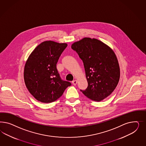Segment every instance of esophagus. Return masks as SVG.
<instances>
[{
  "label": "esophagus",
  "instance_id": "esophagus-1",
  "mask_svg": "<svg viewBox=\"0 0 146 146\" xmlns=\"http://www.w3.org/2000/svg\"><path fill=\"white\" fill-rule=\"evenodd\" d=\"M72 84H73V85H74V86H75L76 84H77V80H74V81H72Z\"/></svg>",
  "mask_w": 146,
  "mask_h": 146
}]
</instances>
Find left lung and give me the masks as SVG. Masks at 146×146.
I'll list each match as a JSON object with an SVG mask.
<instances>
[{
  "label": "left lung",
  "instance_id": "1",
  "mask_svg": "<svg viewBox=\"0 0 146 146\" xmlns=\"http://www.w3.org/2000/svg\"><path fill=\"white\" fill-rule=\"evenodd\" d=\"M71 48L84 62L88 82L87 89L80 91L93 101H101L113 92L119 80L115 52L101 41L89 37L74 43Z\"/></svg>",
  "mask_w": 146,
  "mask_h": 146
}]
</instances>
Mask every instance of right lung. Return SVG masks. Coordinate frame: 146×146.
Listing matches in <instances>:
<instances>
[{
  "label": "right lung",
  "mask_w": 146,
  "mask_h": 146,
  "mask_svg": "<svg viewBox=\"0 0 146 146\" xmlns=\"http://www.w3.org/2000/svg\"><path fill=\"white\" fill-rule=\"evenodd\" d=\"M67 46L66 43L45 41L34 50L27 60L25 82L29 93L40 102L56 101L71 85V82L62 79L56 67Z\"/></svg>",
  "instance_id": "obj_1"
}]
</instances>
